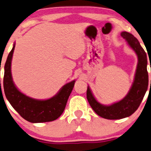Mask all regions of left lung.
Segmentation results:
<instances>
[{"label": "left lung", "mask_w": 151, "mask_h": 151, "mask_svg": "<svg viewBox=\"0 0 151 151\" xmlns=\"http://www.w3.org/2000/svg\"><path fill=\"white\" fill-rule=\"evenodd\" d=\"M121 35L134 50L138 58L134 82L128 94L119 102L105 106L97 101L89 87L87 90V99L92 109L98 116L107 119H121L134 113L142 102L148 85L147 61L145 50L137 38L132 34L122 32Z\"/></svg>", "instance_id": "1"}]
</instances>
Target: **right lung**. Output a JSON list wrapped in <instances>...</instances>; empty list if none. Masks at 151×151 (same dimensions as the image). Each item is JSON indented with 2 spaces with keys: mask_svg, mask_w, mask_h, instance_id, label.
Listing matches in <instances>:
<instances>
[{
  "mask_svg": "<svg viewBox=\"0 0 151 151\" xmlns=\"http://www.w3.org/2000/svg\"><path fill=\"white\" fill-rule=\"evenodd\" d=\"M15 44L8 55L4 66V89L6 98L23 119L32 123L52 122L62 114L75 80L66 84L60 91L47 100H36L21 93L12 80L11 66Z\"/></svg>",
  "mask_w": 151,
  "mask_h": 151,
  "instance_id": "obj_1",
  "label": "right lung"
}]
</instances>
